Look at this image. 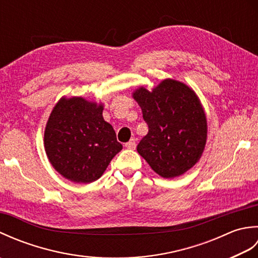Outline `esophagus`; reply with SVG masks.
Masks as SVG:
<instances>
[{
  "label": "esophagus",
  "instance_id": "34e87169",
  "mask_svg": "<svg viewBox=\"0 0 258 258\" xmlns=\"http://www.w3.org/2000/svg\"><path fill=\"white\" fill-rule=\"evenodd\" d=\"M125 147H126V149H130V150H135V147H136L135 140L132 139L131 141H128L127 143H125Z\"/></svg>",
  "mask_w": 258,
  "mask_h": 258
}]
</instances>
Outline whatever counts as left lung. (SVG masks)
<instances>
[{"instance_id": "left-lung-1", "label": "left lung", "mask_w": 258, "mask_h": 258, "mask_svg": "<svg viewBox=\"0 0 258 258\" xmlns=\"http://www.w3.org/2000/svg\"><path fill=\"white\" fill-rule=\"evenodd\" d=\"M133 97L149 125L138 145L139 154L164 178L187 172L200 161L207 138L206 115L195 92L166 79L151 92L139 87Z\"/></svg>"}]
</instances>
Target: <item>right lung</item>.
Segmentation results:
<instances>
[{
  "mask_svg": "<svg viewBox=\"0 0 258 258\" xmlns=\"http://www.w3.org/2000/svg\"><path fill=\"white\" fill-rule=\"evenodd\" d=\"M102 114V103L74 96L62 97L48 117L44 132L47 158L71 182L87 184L98 179L123 149Z\"/></svg>",
  "mask_w": 258,
  "mask_h": 258,
  "instance_id": "right-lung-1",
  "label": "right lung"
}]
</instances>
